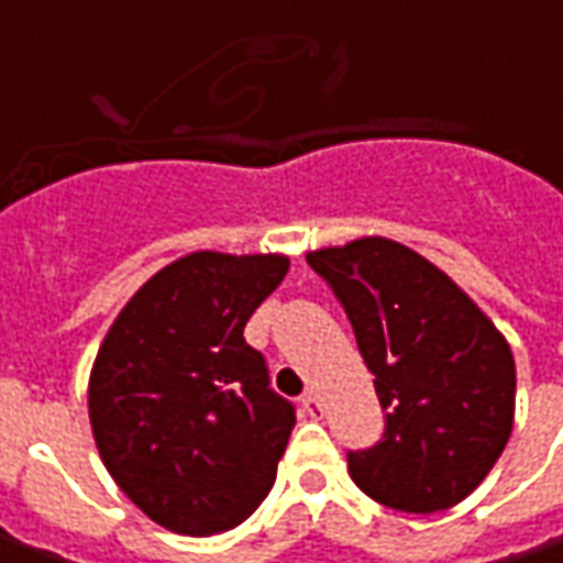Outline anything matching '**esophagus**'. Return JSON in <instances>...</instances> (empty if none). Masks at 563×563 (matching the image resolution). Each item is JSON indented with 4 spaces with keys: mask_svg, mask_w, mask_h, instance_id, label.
I'll list each match as a JSON object with an SVG mask.
<instances>
[{
    "mask_svg": "<svg viewBox=\"0 0 563 563\" xmlns=\"http://www.w3.org/2000/svg\"><path fill=\"white\" fill-rule=\"evenodd\" d=\"M301 407H305V413L310 419H322V413H325V407H322V401H319V395L313 389H307L301 395Z\"/></svg>",
    "mask_w": 563,
    "mask_h": 563,
    "instance_id": "34e87169",
    "label": "esophagus"
}]
</instances>
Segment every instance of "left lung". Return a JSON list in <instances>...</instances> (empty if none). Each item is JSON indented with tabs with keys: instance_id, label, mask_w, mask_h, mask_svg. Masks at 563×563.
Wrapping results in <instances>:
<instances>
[{
	"instance_id": "1",
	"label": "left lung",
	"mask_w": 563,
	"mask_h": 563,
	"mask_svg": "<svg viewBox=\"0 0 563 563\" xmlns=\"http://www.w3.org/2000/svg\"><path fill=\"white\" fill-rule=\"evenodd\" d=\"M374 374L383 437L346 452L353 483L401 512L461 504L507 446L516 362L495 322L410 246L358 238L307 253Z\"/></svg>"
}]
</instances>
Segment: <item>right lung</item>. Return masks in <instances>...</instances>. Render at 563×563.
Masks as SVG:
<instances>
[{
	"label": "right lung",
	"instance_id": "obj_1",
	"mask_svg": "<svg viewBox=\"0 0 563 563\" xmlns=\"http://www.w3.org/2000/svg\"><path fill=\"white\" fill-rule=\"evenodd\" d=\"M286 271L289 258L271 253H189L132 295L99 346L96 446L129 500L168 531H229L274 485L295 404L271 389L244 325Z\"/></svg>",
	"mask_w": 563,
	"mask_h": 563
}]
</instances>
